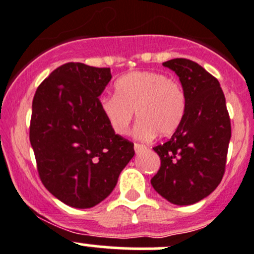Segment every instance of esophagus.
Listing matches in <instances>:
<instances>
[{"mask_svg":"<svg viewBox=\"0 0 254 254\" xmlns=\"http://www.w3.org/2000/svg\"><path fill=\"white\" fill-rule=\"evenodd\" d=\"M146 148H147V147H146L145 145H140V143H135V145H134V150H135V152H136V153L142 152V151H145Z\"/></svg>","mask_w":254,"mask_h":254,"instance_id":"obj_1","label":"esophagus"}]
</instances>
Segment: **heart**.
Instances as JSON below:
<instances>
[{"label":"heart","mask_w":254,"mask_h":254,"mask_svg":"<svg viewBox=\"0 0 254 254\" xmlns=\"http://www.w3.org/2000/svg\"><path fill=\"white\" fill-rule=\"evenodd\" d=\"M115 96L99 101V108L117 135L129 130L134 112L139 122L134 127L136 139L150 140L158 135L168 136L182 124L187 98L178 82L151 71H134L117 79Z\"/></svg>","instance_id":"heart-1"}]
</instances>
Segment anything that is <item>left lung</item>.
<instances>
[{
    "mask_svg": "<svg viewBox=\"0 0 254 254\" xmlns=\"http://www.w3.org/2000/svg\"><path fill=\"white\" fill-rule=\"evenodd\" d=\"M179 77L187 98L184 119L167 142L153 147L161 167L153 189L176 205L206 198L221 182L226 166L231 123L219 81L188 59L163 63Z\"/></svg>",
    "mask_w": 254,
    "mask_h": 254,
    "instance_id": "obj_1",
    "label": "left lung"
}]
</instances>
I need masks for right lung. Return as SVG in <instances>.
I'll list each match as a JSON object with an SVG mask.
<instances>
[{"instance_id": "add662e5", "label": "right lung", "mask_w": 254, "mask_h": 254, "mask_svg": "<svg viewBox=\"0 0 254 254\" xmlns=\"http://www.w3.org/2000/svg\"><path fill=\"white\" fill-rule=\"evenodd\" d=\"M111 78V68L67 63L33 98L29 139L38 172L68 206L87 209L104 200L135 155L134 143L113 131L99 108Z\"/></svg>"}]
</instances>
